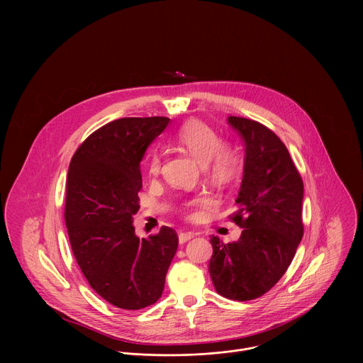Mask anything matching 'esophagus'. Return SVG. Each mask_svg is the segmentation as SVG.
I'll return each mask as SVG.
<instances>
[{
    "label": "esophagus",
    "instance_id": "esophagus-1",
    "mask_svg": "<svg viewBox=\"0 0 363 363\" xmlns=\"http://www.w3.org/2000/svg\"><path fill=\"white\" fill-rule=\"evenodd\" d=\"M194 236H196L194 232H180V233H179V243L183 245V243H186L187 240L193 239Z\"/></svg>",
    "mask_w": 363,
    "mask_h": 363
}]
</instances>
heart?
Returning <instances> with one entry per match:
<instances>
[{"instance_id": "obj_1", "label": "heart", "mask_w": 363, "mask_h": 363, "mask_svg": "<svg viewBox=\"0 0 363 363\" xmlns=\"http://www.w3.org/2000/svg\"><path fill=\"white\" fill-rule=\"evenodd\" d=\"M176 141L193 156L197 163L206 166L209 176L216 182L229 180L239 164V157L233 148L220 145L219 135L200 120L187 121L177 133ZM160 159L152 152L148 162L150 173L159 172Z\"/></svg>"}]
</instances>
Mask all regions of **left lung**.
Masks as SVG:
<instances>
[{
	"label": "left lung",
	"instance_id": "left-lung-1",
	"mask_svg": "<svg viewBox=\"0 0 363 363\" xmlns=\"http://www.w3.org/2000/svg\"><path fill=\"white\" fill-rule=\"evenodd\" d=\"M228 124L245 145V166L232 220L240 238L223 243L211 236L208 271L216 292L252 301L285 274L303 236V182L284 143L265 125L243 117Z\"/></svg>",
	"mask_w": 363,
	"mask_h": 363
}]
</instances>
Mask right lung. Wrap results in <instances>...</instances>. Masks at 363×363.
I'll use <instances>...</instances> for the list:
<instances>
[{"label": "right lung", "instance_id": "obj_1", "mask_svg": "<svg viewBox=\"0 0 363 363\" xmlns=\"http://www.w3.org/2000/svg\"><path fill=\"white\" fill-rule=\"evenodd\" d=\"M169 121H110L82 143L68 167L64 216L72 253L95 292L125 311L144 309L162 296L179 245L169 226L140 239L133 225L143 189L140 163Z\"/></svg>", "mask_w": 363, "mask_h": 363}]
</instances>
